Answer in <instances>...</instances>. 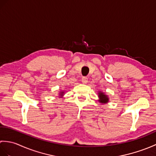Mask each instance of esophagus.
Instances as JSON below:
<instances>
[{"mask_svg": "<svg viewBox=\"0 0 156 156\" xmlns=\"http://www.w3.org/2000/svg\"><path fill=\"white\" fill-rule=\"evenodd\" d=\"M82 82L83 84H87L88 82V78L87 77H82Z\"/></svg>", "mask_w": 156, "mask_h": 156, "instance_id": "obj_1", "label": "esophagus"}]
</instances>
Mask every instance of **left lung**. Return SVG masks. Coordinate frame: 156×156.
I'll return each mask as SVG.
<instances>
[{
    "mask_svg": "<svg viewBox=\"0 0 156 156\" xmlns=\"http://www.w3.org/2000/svg\"><path fill=\"white\" fill-rule=\"evenodd\" d=\"M98 94V98H99L98 101L100 102L101 103H102V104L107 103L109 101L108 96L106 95L104 92H102L101 91H99Z\"/></svg>",
    "mask_w": 156,
    "mask_h": 156,
    "instance_id": "8db88e82",
    "label": "left lung"
}]
</instances>
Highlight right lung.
Segmentation results:
<instances>
[{"mask_svg":"<svg viewBox=\"0 0 156 156\" xmlns=\"http://www.w3.org/2000/svg\"><path fill=\"white\" fill-rule=\"evenodd\" d=\"M64 91H62V92H59V95H60V97H59V98H61L62 97H63V95H64Z\"/></svg>","mask_w":156,"mask_h":156,"instance_id":"right-lung-1","label":"right lung"}]
</instances>
